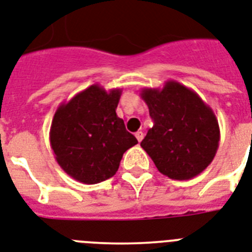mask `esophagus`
Wrapping results in <instances>:
<instances>
[{
	"label": "esophagus",
	"mask_w": 252,
	"mask_h": 252,
	"mask_svg": "<svg viewBox=\"0 0 252 252\" xmlns=\"http://www.w3.org/2000/svg\"><path fill=\"white\" fill-rule=\"evenodd\" d=\"M134 136H136L137 141H138V142H141V141L143 139V132L138 130V132H136V134H134Z\"/></svg>",
	"instance_id": "34e87169"
}]
</instances>
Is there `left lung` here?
I'll list each match as a JSON object with an SVG mask.
<instances>
[{
	"mask_svg": "<svg viewBox=\"0 0 252 252\" xmlns=\"http://www.w3.org/2000/svg\"><path fill=\"white\" fill-rule=\"evenodd\" d=\"M141 97L154 126L141 142L161 174L186 181L213 161L220 130L214 111L194 91L168 80L162 88H143Z\"/></svg>",
	"mask_w": 252,
	"mask_h": 252,
	"instance_id": "1",
	"label": "left lung"
}]
</instances>
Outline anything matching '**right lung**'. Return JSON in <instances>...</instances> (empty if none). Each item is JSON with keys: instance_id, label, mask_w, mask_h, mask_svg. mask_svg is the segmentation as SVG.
I'll list each match as a JSON object with an SVG mask.
<instances>
[{"instance_id": "obj_1", "label": "right lung", "mask_w": 252, "mask_h": 252, "mask_svg": "<svg viewBox=\"0 0 252 252\" xmlns=\"http://www.w3.org/2000/svg\"><path fill=\"white\" fill-rule=\"evenodd\" d=\"M122 90L88 87L61 103L50 129L51 149L59 165L75 181L96 185L111 178L123 154L138 143L116 115Z\"/></svg>"}]
</instances>
